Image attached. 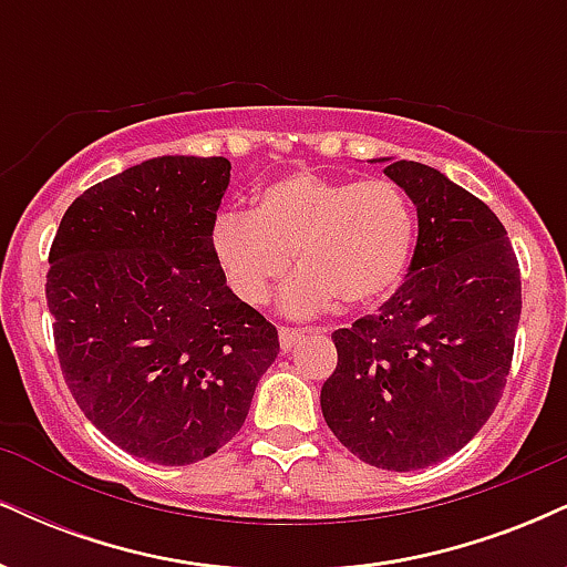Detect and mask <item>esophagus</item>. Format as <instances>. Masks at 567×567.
Instances as JSON below:
<instances>
[{
    "label": "esophagus",
    "instance_id": "1",
    "mask_svg": "<svg viewBox=\"0 0 567 567\" xmlns=\"http://www.w3.org/2000/svg\"><path fill=\"white\" fill-rule=\"evenodd\" d=\"M303 330H292V328H279V349L282 351H290L296 347L298 341H301Z\"/></svg>",
    "mask_w": 567,
    "mask_h": 567
}]
</instances>
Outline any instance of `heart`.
<instances>
[{"instance_id":"b5f03b06","label":"heart","mask_w":567,"mask_h":567,"mask_svg":"<svg viewBox=\"0 0 567 567\" xmlns=\"http://www.w3.org/2000/svg\"><path fill=\"white\" fill-rule=\"evenodd\" d=\"M210 247L239 301L261 306L288 275L282 309L306 317L330 303L370 306L400 288L415 250V210L389 178L292 173L258 188L250 216L224 213Z\"/></svg>"}]
</instances>
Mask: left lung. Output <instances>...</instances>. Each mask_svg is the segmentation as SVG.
I'll use <instances>...</instances> for the list:
<instances>
[{"mask_svg":"<svg viewBox=\"0 0 567 567\" xmlns=\"http://www.w3.org/2000/svg\"><path fill=\"white\" fill-rule=\"evenodd\" d=\"M379 162L413 199L419 243L394 296L333 333L338 365L320 405L357 458L413 472L458 453L496 410L523 288L504 224L483 199L421 162Z\"/></svg>","mask_w":567,"mask_h":567,"instance_id":"8db88e82","label":"left lung"}]
</instances>
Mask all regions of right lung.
Listing matches in <instances>:
<instances>
[{
	"label": "right lung",
	"mask_w": 567,
	"mask_h": 567,
	"mask_svg": "<svg viewBox=\"0 0 567 567\" xmlns=\"http://www.w3.org/2000/svg\"><path fill=\"white\" fill-rule=\"evenodd\" d=\"M226 157H154L71 202L48 306L76 405L135 458L186 466L239 432L279 354L210 247Z\"/></svg>",
	"instance_id": "obj_1"
}]
</instances>
